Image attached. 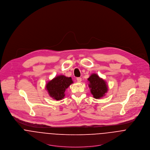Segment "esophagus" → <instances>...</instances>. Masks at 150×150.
<instances>
[{
    "label": "esophagus",
    "instance_id": "obj_1",
    "mask_svg": "<svg viewBox=\"0 0 150 150\" xmlns=\"http://www.w3.org/2000/svg\"><path fill=\"white\" fill-rule=\"evenodd\" d=\"M77 82L80 83V82L81 81V78H80V77H78V78H77Z\"/></svg>",
    "mask_w": 150,
    "mask_h": 150
}]
</instances>
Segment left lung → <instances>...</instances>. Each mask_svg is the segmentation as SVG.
<instances>
[{
	"instance_id": "left-lung-1",
	"label": "left lung",
	"mask_w": 150,
	"mask_h": 150,
	"mask_svg": "<svg viewBox=\"0 0 150 150\" xmlns=\"http://www.w3.org/2000/svg\"><path fill=\"white\" fill-rule=\"evenodd\" d=\"M88 80L89 83L88 86L91 93L94 98L100 99L105 96L108 91V86L103 79L99 77L97 74L93 73L89 76Z\"/></svg>"
}]
</instances>
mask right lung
Here are the masks:
<instances>
[{
    "mask_svg": "<svg viewBox=\"0 0 150 150\" xmlns=\"http://www.w3.org/2000/svg\"><path fill=\"white\" fill-rule=\"evenodd\" d=\"M72 83L73 81L71 77L59 75L49 81L45 88L50 97L57 100H59L64 98L66 89Z\"/></svg>",
    "mask_w": 150,
    "mask_h": 150,
    "instance_id": "obj_1",
    "label": "right lung"
}]
</instances>
